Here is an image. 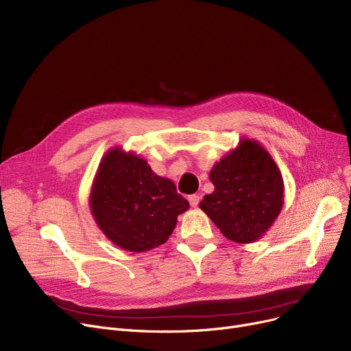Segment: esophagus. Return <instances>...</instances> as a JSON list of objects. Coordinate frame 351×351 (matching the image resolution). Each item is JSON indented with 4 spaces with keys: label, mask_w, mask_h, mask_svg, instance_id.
<instances>
[{
    "label": "esophagus",
    "mask_w": 351,
    "mask_h": 351,
    "mask_svg": "<svg viewBox=\"0 0 351 351\" xmlns=\"http://www.w3.org/2000/svg\"><path fill=\"white\" fill-rule=\"evenodd\" d=\"M199 202H200V196L199 195H191L189 196V204H191L192 208H196L199 205Z\"/></svg>",
    "instance_id": "esophagus-1"
}]
</instances>
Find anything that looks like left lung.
<instances>
[{
  "mask_svg": "<svg viewBox=\"0 0 351 351\" xmlns=\"http://www.w3.org/2000/svg\"><path fill=\"white\" fill-rule=\"evenodd\" d=\"M209 178L215 191L205 195L200 209L229 241H259L283 206L285 183L270 154L257 141L242 138L213 165Z\"/></svg>",
  "mask_w": 351,
  "mask_h": 351,
  "instance_id": "8db88e82",
  "label": "left lung"
}]
</instances>
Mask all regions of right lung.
I'll list each match as a JSON object with an SVG mask.
<instances>
[{
	"label": "right lung",
	"instance_id": "right-lung-1",
	"mask_svg": "<svg viewBox=\"0 0 351 351\" xmlns=\"http://www.w3.org/2000/svg\"><path fill=\"white\" fill-rule=\"evenodd\" d=\"M89 208L98 228L118 247L147 252L168 241L189 202L175 183L121 146L109 149L92 182Z\"/></svg>",
	"mask_w": 351,
	"mask_h": 351
}]
</instances>
